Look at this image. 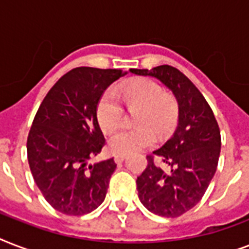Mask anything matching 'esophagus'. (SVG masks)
Listing matches in <instances>:
<instances>
[{"instance_id": "34e87169", "label": "esophagus", "mask_w": 249, "mask_h": 249, "mask_svg": "<svg viewBox=\"0 0 249 249\" xmlns=\"http://www.w3.org/2000/svg\"><path fill=\"white\" fill-rule=\"evenodd\" d=\"M113 160H115V163L116 164L123 163V161L125 160V155H116L115 158H113Z\"/></svg>"}]
</instances>
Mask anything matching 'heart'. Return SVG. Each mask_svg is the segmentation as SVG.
<instances>
[{"mask_svg": "<svg viewBox=\"0 0 249 249\" xmlns=\"http://www.w3.org/2000/svg\"><path fill=\"white\" fill-rule=\"evenodd\" d=\"M120 98L129 107H141L137 121L143 125L123 128L115 133L108 141L109 150L115 154L129 155L150 147L156 142V134L150 124L164 134L176 123L177 106L173 99L164 94L158 83L140 79L123 84L116 91L107 90L102 95L97 106V119L103 132H112L120 125L124 116Z\"/></svg>", "mask_w": 249, "mask_h": 249, "instance_id": "heart-1", "label": "heart"}]
</instances>
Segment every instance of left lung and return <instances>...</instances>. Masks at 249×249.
<instances>
[{
	"mask_svg": "<svg viewBox=\"0 0 249 249\" xmlns=\"http://www.w3.org/2000/svg\"><path fill=\"white\" fill-rule=\"evenodd\" d=\"M130 72L155 77L177 99V129L154 151L169 170L161 169L150 155L146 169L137 178L141 203L158 216L174 218L194 208L208 189L220 158V128L203 94L177 68L164 64Z\"/></svg>",
	"mask_w": 249,
	"mask_h": 249,
	"instance_id": "obj_1",
	"label": "left lung"
}]
</instances>
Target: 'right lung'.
Wrapping results in <instances>:
<instances>
[{"mask_svg":"<svg viewBox=\"0 0 249 249\" xmlns=\"http://www.w3.org/2000/svg\"><path fill=\"white\" fill-rule=\"evenodd\" d=\"M123 75L121 70L73 68L49 90L35 116L27 140L29 168L46 201L64 214L83 216L105 200L116 164H89L105 146L97 106Z\"/></svg>","mask_w":249,"mask_h":249,"instance_id":"right-lung-1","label":"right lung"}]
</instances>
